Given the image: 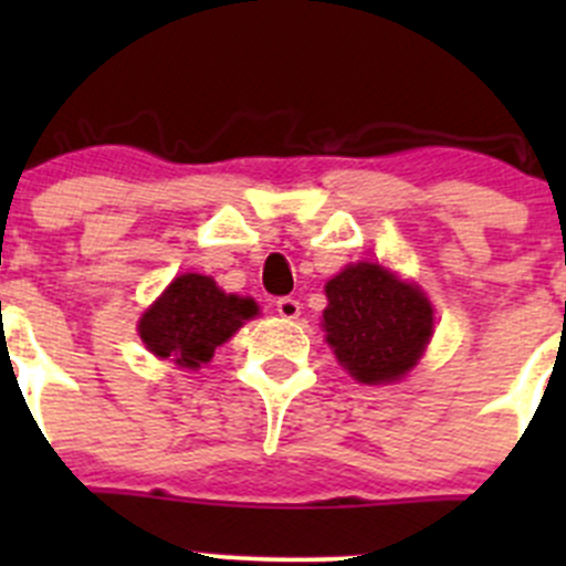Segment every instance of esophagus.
Instances as JSON below:
<instances>
[{
  "label": "esophagus",
  "instance_id": "34e87169",
  "mask_svg": "<svg viewBox=\"0 0 566 566\" xmlns=\"http://www.w3.org/2000/svg\"><path fill=\"white\" fill-rule=\"evenodd\" d=\"M276 312L282 319H295L301 315V304L295 298H279L276 301Z\"/></svg>",
  "mask_w": 566,
  "mask_h": 566
}]
</instances>
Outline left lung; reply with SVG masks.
<instances>
[{
	"label": "left lung",
	"instance_id": "1",
	"mask_svg": "<svg viewBox=\"0 0 566 566\" xmlns=\"http://www.w3.org/2000/svg\"><path fill=\"white\" fill-rule=\"evenodd\" d=\"M325 342L358 384L402 380L430 345V298L378 262L347 265L325 284Z\"/></svg>",
	"mask_w": 566,
	"mask_h": 566
}]
</instances>
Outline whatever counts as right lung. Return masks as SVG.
<instances>
[{"mask_svg": "<svg viewBox=\"0 0 566 566\" xmlns=\"http://www.w3.org/2000/svg\"><path fill=\"white\" fill-rule=\"evenodd\" d=\"M256 312L254 301L227 295L210 276L182 273L142 315L139 336L153 356L199 369Z\"/></svg>", "mask_w": 566, "mask_h": 566, "instance_id": "add662e5", "label": "right lung"}]
</instances>
